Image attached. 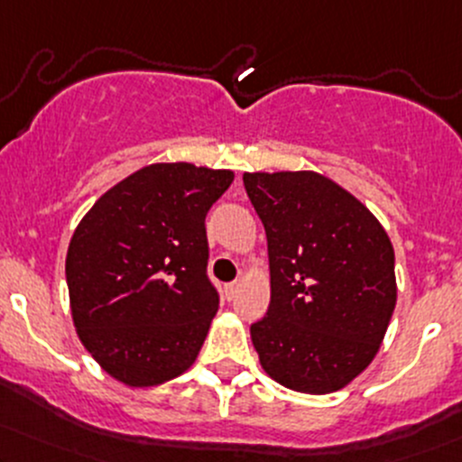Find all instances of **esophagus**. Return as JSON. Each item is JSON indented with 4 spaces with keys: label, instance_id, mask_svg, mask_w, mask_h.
<instances>
[{
    "label": "esophagus",
    "instance_id": "34e87169",
    "mask_svg": "<svg viewBox=\"0 0 462 462\" xmlns=\"http://www.w3.org/2000/svg\"><path fill=\"white\" fill-rule=\"evenodd\" d=\"M239 282H230V285H226V287H223V291H226V298H227V300H232V298H235L236 296V291H239Z\"/></svg>",
    "mask_w": 462,
    "mask_h": 462
}]
</instances>
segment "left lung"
<instances>
[{"label":"left lung","mask_w":462,"mask_h":462,"mask_svg":"<svg viewBox=\"0 0 462 462\" xmlns=\"http://www.w3.org/2000/svg\"><path fill=\"white\" fill-rule=\"evenodd\" d=\"M243 184L270 254V309L250 328L263 371L296 393H336L388 331L393 243L357 197L316 171L243 173Z\"/></svg>","instance_id":"8db88e82"}]
</instances>
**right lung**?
<instances>
[{"mask_svg": "<svg viewBox=\"0 0 462 462\" xmlns=\"http://www.w3.org/2000/svg\"><path fill=\"white\" fill-rule=\"evenodd\" d=\"M235 173L157 162L109 189L76 226L65 258L79 339L116 382L151 388L195 364L217 289L206 215Z\"/></svg>", "mask_w": 462, "mask_h": 462, "instance_id": "1", "label": "right lung"}]
</instances>
